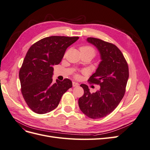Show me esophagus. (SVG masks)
<instances>
[{
  "instance_id": "esophagus-1",
  "label": "esophagus",
  "mask_w": 150,
  "mask_h": 150,
  "mask_svg": "<svg viewBox=\"0 0 150 150\" xmlns=\"http://www.w3.org/2000/svg\"><path fill=\"white\" fill-rule=\"evenodd\" d=\"M79 86V84L78 83H76V82H72V86H73V87H78V86Z\"/></svg>"
}]
</instances>
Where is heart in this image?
<instances>
[{"label":"heart","instance_id":"b5f03b06","mask_svg":"<svg viewBox=\"0 0 150 150\" xmlns=\"http://www.w3.org/2000/svg\"><path fill=\"white\" fill-rule=\"evenodd\" d=\"M80 51H83L90 52L93 56L95 55V50H94V49L93 47H91V46H86L81 47L80 48Z\"/></svg>","mask_w":150,"mask_h":150}]
</instances>
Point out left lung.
I'll list each match as a JSON object with an SVG mask.
<instances>
[{"label": "left lung", "mask_w": 150, "mask_h": 150, "mask_svg": "<svg viewBox=\"0 0 150 150\" xmlns=\"http://www.w3.org/2000/svg\"><path fill=\"white\" fill-rule=\"evenodd\" d=\"M87 42L97 48L101 62L88 81L99 84L100 89L91 94L88 86L81 84L84 94L78 100L81 111L92 119L105 117L113 111L123 98L129 78L128 66L115 45L88 38Z\"/></svg>", "instance_id": "left-lung-1"}]
</instances>
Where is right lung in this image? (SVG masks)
Listing matches in <instances>:
<instances>
[{"label": "right lung", "instance_id": "add662e5", "mask_svg": "<svg viewBox=\"0 0 150 150\" xmlns=\"http://www.w3.org/2000/svg\"><path fill=\"white\" fill-rule=\"evenodd\" d=\"M79 37L51 36L34 44L27 52L19 71L21 92L28 106L38 114L54 110L72 81H52L54 65L61 62L66 50Z\"/></svg>", "mask_w": 150, "mask_h": 150}]
</instances>
